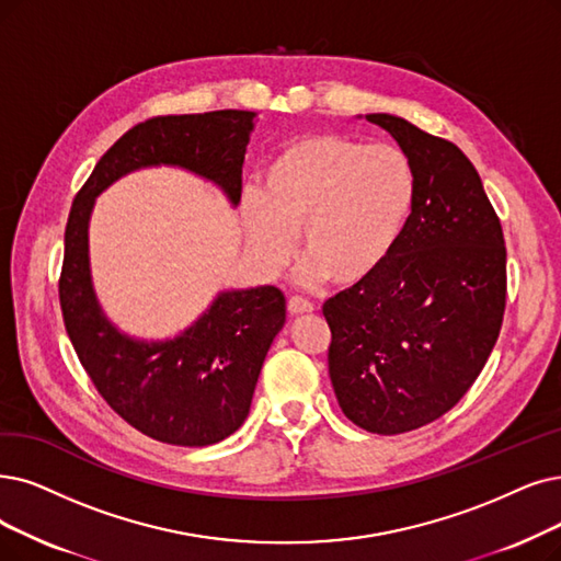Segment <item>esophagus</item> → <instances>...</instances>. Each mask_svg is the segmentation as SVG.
<instances>
[{
  "label": "esophagus",
  "mask_w": 561,
  "mask_h": 561,
  "mask_svg": "<svg viewBox=\"0 0 561 561\" xmlns=\"http://www.w3.org/2000/svg\"><path fill=\"white\" fill-rule=\"evenodd\" d=\"M287 310H289V316H308V312L316 310V306L301 297H293L287 301Z\"/></svg>",
  "instance_id": "1"
}]
</instances>
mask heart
<instances>
[{
	"label": "heart",
	"mask_w": 561,
	"mask_h": 561,
	"mask_svg": "<svg viewBox=\"0 0 561 561\" xmlns=\"http://www.w3.org/2000/svg\"><path fill=\"white\" fill-rule=\"evenodd\" d=\"M264 191H245L241 220L266 272L295 253L301 230L304 285H356L396 253L414 218L419 172L396 145L341 133L287 142L264 168Z\"/></svg>",
	"instance_id": "obj_1"
}]
</instances>
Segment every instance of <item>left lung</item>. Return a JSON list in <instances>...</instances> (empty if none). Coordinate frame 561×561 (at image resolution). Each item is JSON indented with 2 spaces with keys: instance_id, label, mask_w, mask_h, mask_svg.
<instances>
[{
  "instance_id": "1",
  "label": "left lung",
  "mask_w": 561,
  "mask_h": 561,
  "mask_svg": "<svg viewBox=\"0 0 561 561\" xmlns=\"http://www.w3.org/2000/svg\"><path fill=\"white\" fill-rule=\"evenodd\" d=\"M419 172V199L396 253L331 297L329 377L345 416L377 435L439 419L474 385L506 306V245L477 168L408 119L366 115Z\"/></svg>"
}]
</instances>
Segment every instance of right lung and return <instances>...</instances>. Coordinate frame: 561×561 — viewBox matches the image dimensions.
Wrapping results in <instances>:
<instances>
[{"label":"right lung","instance_id":"1","mask_svg":"<svg viewBox=\"0 0 561 561\" xmlns=\"http://www.w3.org/2000/svg\"><path fill=\"white\" fill-rule=\"evenodd\" d=\"M253 119L249 110H216L133 126L101 156L66 222L59 278L66 333L107 405L136 431L165 444L209 446L239 431L264 356L285 324V297L274 285L226 289L174 339H130L105 318L96 299L89 218L110 184L159 165L207 179L237 207Z\"/></svg>","mask_w":561,"mask_h":561}]
</instances>
